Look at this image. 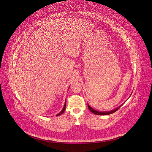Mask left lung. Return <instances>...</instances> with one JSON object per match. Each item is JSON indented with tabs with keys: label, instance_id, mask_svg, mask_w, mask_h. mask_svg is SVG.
I'll return each instance as SVG.
<instances>
[{
	"label": "left lung",
	"instance_id": "obj_1",
	"mask_svg": "<svg viewBox=\"0 0 152 152\" xmlns=\"http://www.w3.org/2000/svg\"><path fill=\"white\" fill-rule=\"evenodd\" d=\"M123 105H121L120 106H119L118 107H117V108L114 109V110H110V111H109V112H100V111H98V110H96L92 108L91 107H90L88 104V107L89 109L92 112L94 113L95 115H110V114H112V113H115V112H116L118 109L120 108L121 106Z\"/></svg>",
	"mask_w": 152,
	"mask_h": 152
}]
</instances>
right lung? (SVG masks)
Returning <instances> with one entry per match:
<instances>
[{
	"instance_id": "1",
	"label": "right lung",
	"mask_w": 152,
	"mask_h": 152,
	"mask_svg": "<svg viewBox=\"0 0 152 152\" xmlns=\"http://www.w3.org/2000/svg\"><path fill=\"white\" fill-rule=\"evenodd\" d=\"M65 106H66V102H65V104H64V106L63 108L62 109V110H61L59 113H58V115H56V116H60V115H61L62 113H64V110H65Z\"/></svg>"
}]
</instances>
